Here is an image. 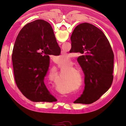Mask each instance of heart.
Here are the masks:
<instances>
[{
	"instance_id": "1",
	"label": "heart",
	"mask_w": 126,
	"mask_h": 126,
	"mask_svg": "<svg viewBox=\"0 0 126 126\" xmlns=\"http://www.w3.org/2000/svg\"><path fill=\"white\" fill-rule=\"evenodd\" d=\"M58 59H60V60H63V59H67V60L69 62L70 59H71V55L68 53H65V54L60 55L58 57Z\"/></svg>"
}]
</instances>
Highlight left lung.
Wrapping results in <instances>:
<instances>
[{
	"label": "left lung",
	"instance_id": "obj_1",
	"mask_svg": "<svg viewBox=\"0 0 126 126\" xmlns=\"http://www.w3.org/2000/svg\"><path fill=\"white\" fill-rule=\"evenodd\" d=\"M71 40V50L80 54L77 61L85 76L83 92L74 103H92L111 86L113 79V52L103 32L88 23L77 25Z\"/></svg>",
	"mask_w": 126,
	"mask_h": 126
}]
</instances>
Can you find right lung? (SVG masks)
<instances>
[{"instance_id": "right-lung-1", "label": "right lung", "mask_w": 126, "mask_h": 126, "mask_svg": "<svg viewBox=\"0 0 126 126\" xmlns=\"http://www.w3.org/2000/svg\"><path fill=\"white\" fill-rule=\"evenodd\" d=\"M61 50L49 23L37 19L20 30L14 43L12 62L17 87L33 102L57 100L44 83L49 55Z\"/></svg>"}]
</instances>
